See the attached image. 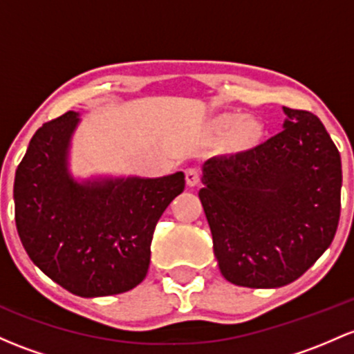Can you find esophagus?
<instances>
[{
    "instance_id": "esophagus-1",
    "label": "esophagus",
    "mask_w": 354,
    "mask_h": 354,
    "mask_svg": "<svg viewBox=\"0 0 354 354\" xmlns=\"http://www.w3.org/2000/svg\"><path fill=\"white\" fill-rule=\"evenodd\" d=\"M185 180H187L188 187H196V185L200 183L198 169H195V167H188V169L185 171Z\"/></svg>"
}]
</instances>
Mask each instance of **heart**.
Masks as SVG:
<instances>
[{
	"mask_svg": "<svg viewBox=\"0 0 354 354\" xmlns=\"http://www.w3.org/2000/svg\"><path fill=\"white\" fill-rule=\"evenodd\" d=\"M208 132L215 137L225 136L227 152H245L256 147L263 137V125L252 117L221 113L208 122Z\"/></svg>",
	"mask_w": 354,
	"mask_h": 354,
	"instance_id": "obj_1",
	"label": "heart"
}]
</instances>
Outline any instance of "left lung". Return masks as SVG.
<instances>
[{
    "label": "left lung",
    "instance_id": "obj_1",
    "mask_svg": "<svg viewBox=\"0 0 354 354\" xmlns=\"http://www.w3.org/2000/svg\"><path fill=\"white\" fill-rule=\"evenodd\" d=\"M283 111L280 133L203 165L198 196L221 273L234 285L292 283L329 248L339 222V151L314 113Z\"/></svg>",
    "mask_w": 354,
    "mask_h": 354
}]
</instances>
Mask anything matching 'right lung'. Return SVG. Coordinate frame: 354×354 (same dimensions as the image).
<instances>
[{"label": "right lung", "mask_w": 354, "mask_h": 354, "mask_svg": "<svg viewBox=\"0 0 354 354\" xmlns=\"http://www.w3.org/2000/svg\"><path fill=\"white\" fill-rule=\"evenodd\" d=\"M77 124L80 113L68 111L32 137L15 174V222L50 280L86 299L117 295L146 278L156 224L185 189V174L77 181L69 171Z\"/></svg>", "instance_id": "obj_1"}]
</instances>
